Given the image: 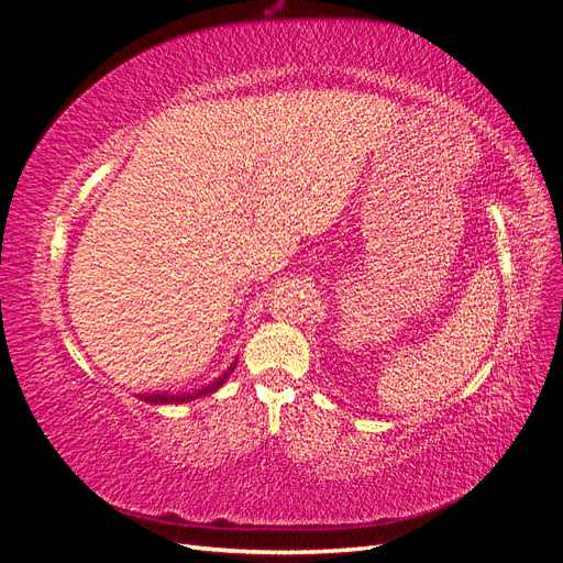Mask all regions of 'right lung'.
Wrapping results in <instances>:
<instances>
[{
	"label": "right lung",
	"instance_id": "add662e5",
	"mask_svg": "<svg viewBox=\"0 0 563 563\" xmlns=\"http://www.w3.org/2000/svg\"><path fill=\"white\" fill-rule=\"evenodd\" d=\"M234 366H236V362L234 364H230V368L223 373V376H220L218 380H213L211 385H207V387H201V389H197V391H183V395H168V391H157V395H145V401H150V404H185V401H192V399H199L201 395H209V391H216L220 385H223L228 378H230V373L234 371Z\"/></svg>",
	"mask_w": 563,
	"mask_h": 563
}]
</instances>
